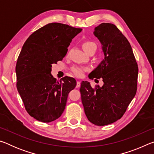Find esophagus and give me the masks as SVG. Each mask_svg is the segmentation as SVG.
I'll return each instance as SVG.
<instances>
[{
  "label": "esophagus",
  "mask_w": 154,
  "mask_h": 154,
  "mask_svg": "<svg viewBox=\"0 0 154 154\" xmlns=\"http://www.w3.org/2000/svg\"><path fill=\"white\" fill-rule=\"evenodd\" d=\"M81 86V82L80 81H77V85H76V87L77 88H79Z\"/></svg>",
  "instance_id": "esophagus-1"
}]
</instances>
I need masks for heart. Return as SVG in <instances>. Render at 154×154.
Segmentation results:
<instances>
[{
    "label": "heart",
    "instance_id": "heart-1",
    "mask_svg": "<svg viewBox=\"0 0 154 154\" xmlns=\"http://www.w3.org/2000/svg\"><path fill=\"white\" fill-rule=\"evenodd\" d=\"M82 47L84 51H85L86 49H89L90 48H92V47L96 48V44L94 42H92V41H85V42L83 43ZM85 71H86V69L79 66H73L71 68L72 72L75 75H76L77 77H82L83 74V72H84Z\"/></svg>",
    "mask_w": 154,
    "mask_h": 154
}]
</instances>
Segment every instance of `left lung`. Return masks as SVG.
Masks as SVG:
<instances>
[{
	"label": "left lung",
	"instance_id": "left-lung-1",
	"mask_svg": "<svg viewBox=\"0 0 154 154\" xmlns=\"http://www.w3.org/2000/svg\"><path fill=\"white\" fill-rule=\"evenodd\" d=\"M94 35L102 45L105 58L89 78H103L104 84L93 88L90 82H82L80 92L88 120L105 126L120 119L134 97L139 69L131 45L114 24L102 23Z\"/></svg>",
	"mask_w": 154,
	"mask_h": 154
}]
</instances>
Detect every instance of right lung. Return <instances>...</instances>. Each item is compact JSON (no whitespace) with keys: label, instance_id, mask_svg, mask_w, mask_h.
I'll use <instances>...</instances> for the list:
<instances>
[{"label":"right lung","instance_id":"right-lung-1","mask_svg":"<svg viewBox=\"0 0 154 154\" xmlns=\"http://www.w3.org/2000/svg\"><path fill=\"white\" fill-rule=\"evenodd\" d=\"M82 29L50 23L26 41L17 58V89L28 113L41 122H53L63 113L68 94L76 86L72 77L56 81L51 64L62 60L71 41Z\"/></svg>","mask_w":154,"mask_h":154}]
</instances>
